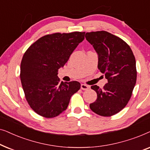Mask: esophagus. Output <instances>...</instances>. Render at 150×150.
Wrapping results in <instances>:
<instances>
[{
  "instance_id": "esophagus-1",
  "label": "esophagus",
  "mask_w": 150,
  "mask_h": 150,
  "mask_svg": "<svg viewBox=\"0 0 150 150\" xmlns=\"http://www.w3.org/2000/svg\"><path fill=\"white\" fill-rule=\"evenodd\" d=\"M81 89H83V90H87L89 89V86L85 85V84H81Z\"/></svg>"
}]
</instances>
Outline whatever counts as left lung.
<instances>
[{
	"label": "left lung",
	"mask_w": 150,
	"mask_h": 150,
	"mask_svg": "<svg viewBox=\"0 0 150 150\" xmlns=\"http://www.w3.org/2000/svg\"><path fill=\"white\" fill-rule=\"evenodd\" d=\"M85 38L98 53V67L108 81L103 89L91 86L97 99L89 107L99 115H114L127 105L132 96L137 81L135 57L124 40L108 32L87 33Z\"/></svg>",
	"instance_id": "8db88e82"
}]
</instances>
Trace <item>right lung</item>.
<instances>
[{"label":"right lung","mask_w":150,"mask_h":150,"mask_svg":"<svg viewBox=\"0 0 150 150\" xmlns=\"http://www.w3.org/2000/svg\"><path fill=\"white\" fill-rule=\"evenodd\" d=\"M85 32L56 33L34 42L22 57L20 79L26 101L36 113L46 118L67 109L71 96L81 88L77 81L60 82L59 69L64 66Z\"/></svg>","instance_id":"add662e5"}]
</instances>
